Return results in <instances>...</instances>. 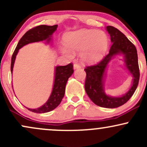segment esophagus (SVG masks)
I'll use <instances>...</instances> for the list:
<instances>
[{"label": "esophagus", "instance_id": "1", "mask_svg": "<svg viewBox=\"0 0 147 147\" xmlns=\"http://www.w3.org/2000/svg\"><path fill=\"white\" fill-rule=\"evenodd\" d=\"M73 68H74V69H75V70H76V69L80 68L81 66L79 65V64L75 63V64H74V65H73Z\"/></svg>", "mask_w": 147, "mask_h": 147}]
</instances>
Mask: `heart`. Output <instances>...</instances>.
I'll return each mask as SVG.
<instances>
[{
	"instance_id": "obj_1",
	"label": "heart",
	"mask_w": 147,
	"mask_h": 147,
	"mask_svg": "<svg viewBox=\"0 0 147 147\" xmlns=\"http://www.w3.org/2000/svg\"><path fill=\"white\" fill-rule=\"evenodd\" d=\"M65 45L60 47L64 56L72 59L79 52L81 60L86 63H95L105 56L109 45V36L101 30L81 29L64 36Z\"/></svg>"
}]
</instances>
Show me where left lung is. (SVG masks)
Returning a JSON list of instances; mask_svg holds the SVG:
<instances>
[{"label":"left lung","mask_w":147,"mask_h":147,"mask_svg":"<svg viewBox=\"0 0 147 147\" xmlns=\"http://www.w3.org/2000/svg\"><path fill=\"white\" fill-rule=\"evenodd\" d=\"M106 30L110 34L112 45L109 53L99 63L84 69L86 72L85 90L89 98L96 105L107 109H115L127 102L134 94L139 82L140 70L136 46L117 28L107 26ZM120 54L123 55L124 67L132 76L133 82L128 92L121 96L115 97L105 92L104 80L110 61Z\"/></svg>","instance_id":"left-lung-1"}]
</instances>
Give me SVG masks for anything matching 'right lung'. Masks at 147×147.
<instances>
[{
    "instance_id": "right-lung-1",
    "label": "right lung",
    "mask_w": 147,
    "mask_h": 147,
    "mask_svg": "<svg viewBox=\"0 0 147 147\" xmlns=\"http://www.w3.org/2000/svg\"><path fill=\"white\" fill-rule=\"evenodd\" d=\"M58 25H42L35 27L32 29L30 30L22 36V38L18 41L17 46L15 49L11 61V72H13V68L16 60V55L18 51L24 45L29 43H35L45 41V43H50L52 41V36L53 33L57 30ZM74 72L73 66L72 63H69L67 65H57L55 68V79H54L53 87L52 92L47 102L43 105L37 109H29L28 110L32 112L36 113H45L50 112L59 105L65 94V86L68 82V78ZM13 87V86H12Z\"/></svg>"
}]
</instances>
